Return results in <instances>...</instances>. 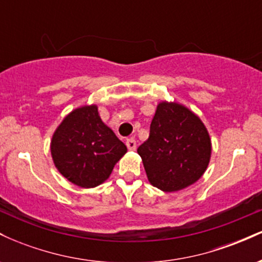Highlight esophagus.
<instances>
[{"label": "esophagus", "instance_id": "34e87169", "mask_svg": "<svg viewBox=\"0 0 262 262\" xmlns=\"http://www.w3.org/2000/svg\"><path fill=\"white\" fill-rule=\"evenodd\" d=\"M125 144H127V146H128L129 150H135V149H137V141H135V139H133V138H130V139H127V141H125Z\"/></svg>", "mask_w": 262, "mask_h": 262}]
</instances>
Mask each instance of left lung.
I'll list each match as a JSON object with an SVG mask.
<instances>
[{"instance_id": "1", "label": "left lung", "mask_w": 262, "mask_h": 262, "mask_svg": "<svg viewBox=\"0 0 262 262\" xmlns=\"http://www.w3.org/2000/svg\"><path fill=\"white\" fill-rule=\"evenodd\" d=\"M149 182L164 192H177L197 182L210 161L212 140L196 113L179 102L161 101L150 135L138 148Z\"/></svg>"}]
</instances>
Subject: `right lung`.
Segmentation results:
<instances>
[{
	"mask_svg": "<svg viewBox=\"0 0 262 262\" xmlns=\"http://www.w3.org/2000/svg\"><path fill=\"white\" fill-rule=\"evenodd\" d=\"M50 152L66 180L93 188L108 180L127 146L102 122L97 104H86L64 117L50 140Z\"/></svg>",
	"mask_w": 262,
	"mask_h": 262,
	"instance_id": "right-lung-1",
	"label": "right lung"
}]
</instances>
